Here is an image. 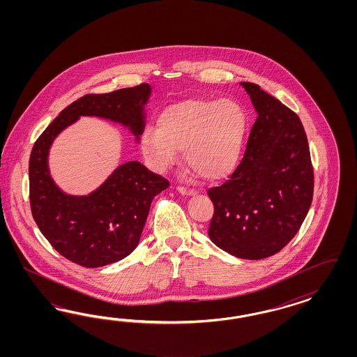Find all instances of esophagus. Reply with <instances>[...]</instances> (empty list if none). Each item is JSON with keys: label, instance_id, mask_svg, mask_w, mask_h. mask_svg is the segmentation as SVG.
I'll return each instance as SVG.
<instances>
[{"label": "esophagus", "instance_id": "obj_1", "mask_svg": "<svg viewBox=\"0 0 357 357\" xmlns=\"http://www.w3.org/2000/svg\"><path fill=\"white\" fill-rule=\"evenodd\" d=\"M176 190H178L179 194L184 195V196H192V195L196 194L194 188H185V187H182V185H179Z\"/></svg>", "mask_w": 357, "mask_h": 357}]
</instances>
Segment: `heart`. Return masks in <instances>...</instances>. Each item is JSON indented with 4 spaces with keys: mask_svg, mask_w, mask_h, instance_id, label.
<instances>
[{
    "mask_svg": "<svg viewBox=\"0 0 357 357\" xmlns=\"http://www.w3.org/2000/svg\"><path fill=\"white\" fill-rule=\"evenodd\" d=\"M246 115L231 99H190L165 108L158 130L148 127L141 148L158 170L170 169L184 151L187 166L203 181H221L237 169Z\"/></svg>",
    "mask_w": 357,
    "mask_h": 357,
    "instance_id": "obj_1",
    "label": "heart"
}]
</instances>
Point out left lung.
Wrapping results in <instances>:
<instances>
[{"instance_id": "1", "label": "left lung", "mask_w": 357, "mask_h": 357, "mask_svg": "<svg viewBox=\"0 0 357 357\" xmlns=\"http://www.w3.org/2000/svg\"><path fill=\"white\" fill-rule=\"evenodd\" d=\"M258 112L245 155L229 181L208 190L215 212L208 236L243 259L285 248L313 200L314 172L303 123L259 85L241 82Z\"/></svg>"}]
</instances>
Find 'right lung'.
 I'll return each instance as SVG.
<instances>
[{
  "mask_svg": "<svg viewBox=\"0 0 357 357\" xmlns=\"http://www.w3.org/2000/svg\"><path fill=\"white\" fill-rule=\"evenodd\" d=\"M151 86L86 94L64 108L33 144L30 162V206L42 234L61 254L82 267L115 263L137 248L151 200L170 182L137 161L120 165L107 181L87 196L66 195L48 170V151L54 137L79 116H98L144 132V105Z\"/></svg>",
  "mask_w": 357,
  "mask_h": 357,
  "instance_id": "obj_1",
  "label": "right lung"
}]
</instances>
